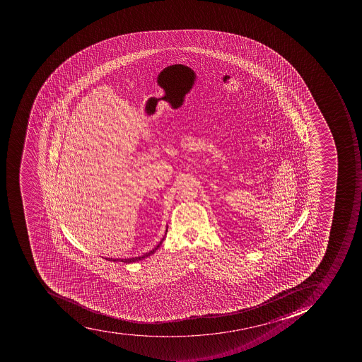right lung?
Segmentation results:
<instances>
[{
    "mask_svg": "<svg viewBox=\"0 0 362 362\" xmlns=\"http://www.w3.org/2000/svg\"><path fill=\"white\" fill-rule=\"evenodd\" d=\"M163 240H164V238H163V239L160 240V245H156V247H155V248L153 249V250L149 251V252H147V254L144 255V256L136 257V258H130V259H112L111 258V259L110 260H112V262H126V264H130V262H138V260L145 259V258H147V257H149L151 256V255L154 254L155 251H156L157 249L160 248V245H162Z\"/></svg>",
    "mask_w": 362,
    "mask_h": 362,
    "instance_id": "add662e5",
    "label": "right lung"
}]
</instances>
